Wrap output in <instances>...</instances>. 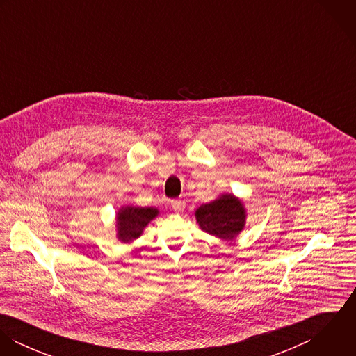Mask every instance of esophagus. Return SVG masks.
<instances>
[{"mask_svg": "<svg viewBox=\"0 0 356 356\" xmlns=\"http://www.w3.org/2000/svg\"><path fill=\"white\" fill-rule=\"evenodd\" d=\"M171 207H172V209H175V211H184L185 207H186V204H185V202H182V200H172V202H171Z\"/></svg>", "mask_w": 356, "mask_h": 356, "instance_id": "obj_1", "label": "esophagus"}]
</instances>
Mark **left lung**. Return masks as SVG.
I'll list each match as a JSON object with an SVG mask.
<instances>
[{"label": "left lung", "mask_w": 356, "mask_h": 356, "mask_svg": "<svg viewBox=\"0 0 356 356\" xmlns=\"http://www.w3.org/2000/svg\"><path fill=\"white\" fill-rule=\"evenodd\" d=\"M195 216L203 232L216 238L232 241L245 227L247 208L233 193H222L215 200L200 205Z\"/></svg>", "instance_id": "left-lung-1"}]
</instances>
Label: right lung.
I'll return each instance as SVG.
<instances>
[{"mask_svg":"<svg viewBox=\"0 0 356 356\" xmlns=\"http://www.w3.org/2000/svg\"><path fill=\"white\" fill-rule=\"evenodd\" d=\"M157 215L156 207L122 205L115 215L116 238L123 244H131L143 236L145 227Z\"/></svg>","mask_w":356,"mask_h":356,"instance_id":"obj_1","label":"right lung"}]
</instances>
